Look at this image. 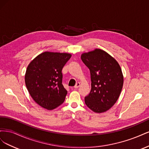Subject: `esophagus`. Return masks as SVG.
Segmentation results:
<instances>
[{
  "mask_svg": "<svg viewBox=\"0 0 149 149\" xmlns=\"http://www.w3.org/2000/svg\"><path fill=\"white\" fill-rule=\"evenodd\" d=\"M79 86H80V83L78 82L77 83H76V84H75V86H74V88H75V89H77V88H78Z\"/></svg>",
  "mask_w": 149,
  "mask_h": 149,
  "instance_id": "34e87169",
  "label": "esophagus"
}]
</instances>
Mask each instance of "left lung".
<instances>
[{
	"label": "left lung",
	"mask_w": 149,
	"mask_h": 149,
	"mask_svg": "<svg viewBox=\"0 0 149 149\" xmlns=\"http://www.w3.org/2000/svg\"><path fill=\"white\" fill-rule=\"evenodd\" d=\"M81 58L91 73V89L84 97L86 105L96 113L104 112L114 105L123 89L120 66L114 58L99 48L82 53Z\"/></svg>",
	"instance_id": "obj_1"
}]
</instances>
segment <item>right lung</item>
Instances as JSON below:
<instances>
[{
	"label": "right lung",
	"mask_w": 149,
	"mask_h": 149,
	"mask_svg": "<svg viewBox=\"0 0 149 149\" xmlns=\"http://www.w3.org/2000/svg\"><path fill=\"white\" fill-rule=\"evenodd\" d=\"M71 55L45 52L27 66L25 82L31 97L39 106L53 110L64 102L67 91L62 84L61 71Z\"/></svg>",
	"instance_id": "1"
}]
</instances>
